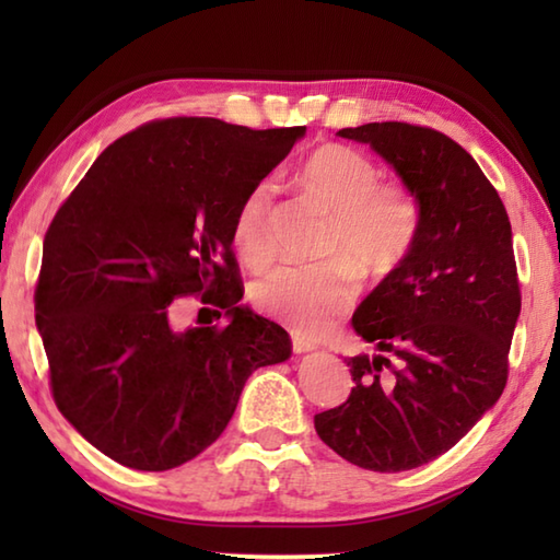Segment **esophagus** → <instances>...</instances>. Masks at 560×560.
Masks as SVG:
<instances>
[{
  "label": "esophagus",
  "mask_w": 560,
  "mask_h": 560,
  "mask_svg": "<svg viewBox=\"0 0 560 560\" xmlns=\"http://www.w3.org/2000/svg\"><path fill=\"white\" fill-rule=\"evenodd\" d=\"M293 351H295V353L315 351V343H313V341H307L305 337H299V335H295V337H293Z\"/></svg>",
  "instance_id": "obj_1"
}]
</instances>
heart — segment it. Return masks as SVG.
Returning a JSON list of instances; mask_svg holds the SVG:
<instances>
[{
    "instance_id": "1",
    "label": "heart",
    "mask_w": 560,
    "mask_h": 560,
    "mask_svg": "<svg viewBox=\"0 0 560 560\" xmlns=\"http://www.w3.org/2000/svg\"><path fill=\"white\" fill-rule=\"evenodd\" d=\"M299 183L315 205L329 213L323 257L315 267H277L255 281L253 303L259 313L303 335H317L355 301V279L347 265L365 277L395 269L413 243L419 209L407 187L380 183L373 159L343 144H325L305 159ZM273 185L257 183L233 219V245L249 267L273 257L271 241Z\"/></svg>"
}]
</instances>
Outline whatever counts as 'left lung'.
<instances>
[{
    "label": "left lung",
    "mask_w": 560,
    "mask_h": 560,
    "mask_svg": "<svg viewBox=\"0 0 560 560\" xmlns=\"http://www.w3.org/2000/svg\"><path fill=\"white\" fill-rule=\"evenodd\" d=\"M380 153L419 205L413 243L353 313L375 355L315 431L355 467L407 471L440 457L501 399L520 317L513 231L495 187L431 127L368 122L337 132Z\"/></svg>",
    "instance_id": "1"
}]
</instances>
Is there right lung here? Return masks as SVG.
I'll return each instance as SVG.
<instances>
[{
  "mask_svg": "<svg viewBox=\"0 0 560 560\" xmlns=\"http://www.w3.org/2000/svg\"><path fill=\"white\" fill-rule=\"evenodd\" d=\"M305 127L173 117L105 149L43 243L35 323L57 409L103 455L165 471L217 440L287 329L241 305L233 219ZM201 294L230 319L175 330L167 305Z\"/></svg>",
  "mask_w": 560,
  "mask_h": 560,
  "instance_id": "obj_1",
  "label": "right lung"
}]
</instances>
